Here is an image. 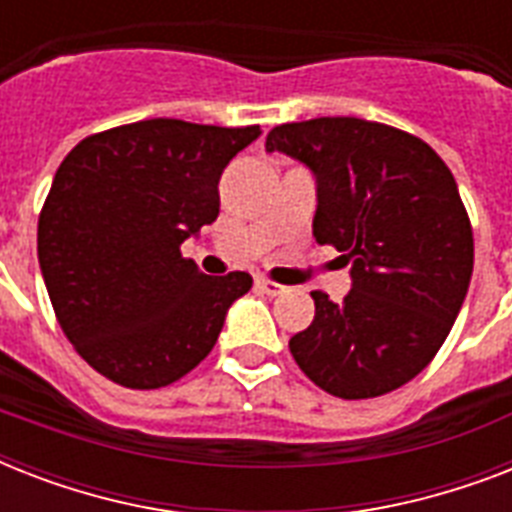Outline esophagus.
<instances>
[{
    "label": "esophagus",
    "mask_w": 512,
    "mask_h": 512,
    "mask_svg": "<svg viewBox=\"0 0 512 512\" xmlns=\"http://www.w3.org/2000/svg\"><path fill=\"white\" fill-rule=\"evenodd\" d=\"M255 284H257V289H260V292H265V295H271V297L281 295V292L287 289V287H284V284H276V281L265 279V276H257Z\"/></svg>",
    "instance_id": "obj_1"
}]
</instances>
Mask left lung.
<instances>
[{"instance_id":"1","label":"left lung","mask_w":512,"mask_h":512,"mask_svg":"<svg viewBox=\"0 0 512 512\" xmlns=\"http://www.w3.org/2000/svg\"><path fill=\"white\" fill-rule=\"evenodd\" d=\"M319 183L313 236L342 252L353 289L311 292L297 366L337 398H377L433 361L468 295L473 228L452 170L412 132L356 116L279 124L265 138Z\"/></svg>"}]
</instances>
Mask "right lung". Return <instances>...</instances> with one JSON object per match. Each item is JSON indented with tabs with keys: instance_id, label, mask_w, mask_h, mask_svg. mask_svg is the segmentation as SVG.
<instances>
[{
	"instance_id": "right-lung-1",
	"label": "right lung",
	"mask_w": 512,
	"mask_h": 512,
	"mask_svg": "<svg viewBox=\"0 0 512 512\" xmlns=\"http://www.w3.org/2000/svg\"><path fill=\"white\" fill-rule=\"evenodd\" d=\"M260 124L146 119L87 135L60 162L36 228L52 311L87 364L164 388L215 348L252 276H207L180 244L220 212L217 183Z\"/></svg>"
}]
</instances>
